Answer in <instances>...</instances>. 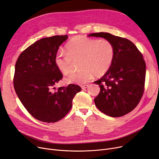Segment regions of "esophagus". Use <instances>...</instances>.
I'll return each mask as SVG.
<instances>
[{
	"label": "esophagus",
	"instance_id": "esophagus-1",
	"mask_svg": "<svg viewBox=\"0 0 159 159\" xmlns=\"http://www.w3.org/2000/svg\"><path fill=\"white\" fill-rule=\"evenodd\" d=\"M88 87H89V85H88V84H85V85H82V86H81L82 89H86V88H88Z\"/></svg>",
	"mask_w": 159,
	"mask_h": 159
}]
</instances>
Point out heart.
Returning a JSON list of instances; mask_svg holds the SVG:
<instances>
[{"label":"heart","instance_id":"obj_1","mask_svg":"<svg viewBox=\"0 0 159 159\" xmlns=\"http://www.w3.org/2000/svg\"><path fill=\"white\" fill-rule=\"evenodd\" d=\"M66 51L59 50L54 58L58 70L63 74L71 70L74 61H79L80 70L71 73L64 79L66 84H84L94 75L100 77L111 67L114 58V47L108 39H96L76 36L66 46Z\"/></svg>","mask_w":159,"mask_h":159}]
</instances>
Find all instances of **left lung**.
<instances>
[{
    "label": "left lung",
    "instance_id": "left-lung-1",
    "mask_svg": "<svg viewBox=\"0 0 159 159\" xmlns=\"http://www.w3.org/2000/svg\"><path fill=\"white\" fill-rule=\"evenodd\" d=\"M88 36L109 40L115 52L109 70L93 82L101 89L95 104L107 116L116 118L125 115L138 105L143 93L146 66L142 54L127 39L107 32Z\"/></svg>",
    "mask_w": 159,
    "mask_h": 159
}]
</instances>
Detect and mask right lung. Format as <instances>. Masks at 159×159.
Masks as SVG:
<instances>
[{
  "instance_id": "right-lung-1",
  "label": "right lung",
  "mask_w": 159,
  "mask_h": 159,
  "mask_svg": "<svg viewBox=\"0 0 159 159\" xmlns=\"http://www.w3.org/2000/svg\"><path fill=\"white\" fill-rule=\"evenodd\" d=\"M67 38L65 35L40 39L19 55L16 64V92L27 111L41 121L54 123L62 119L81 90L72 84L54 87L63 77L55 65V55Z\"/></svg>"
}]
</instances>
